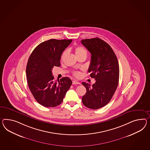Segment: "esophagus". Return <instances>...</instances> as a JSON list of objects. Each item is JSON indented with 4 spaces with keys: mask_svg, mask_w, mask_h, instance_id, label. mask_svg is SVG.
Listing matches in <instances>:
<instances>
[{
    "mask_svg": "<svg viewBox=\"0 0 150 150\" xmlns=\"http://www.w3.org/2000/svg\"><path fill=\"white\" fill-rule=\"evenodd\" d=\"M72 84L73 85L81 84V83L79 82H78V81H72Z\"/></svg>",
    "mask_w": 150,
    "mask_h": 150,
    "instance_id": "obj_1",
    "label": "esophagus"
}]
</instances>
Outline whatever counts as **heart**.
Masks as SVG:
<instances>
[{
	"mask_svg": "<svg viewBox=\"0 0 150 150\" xmlns=\"http://www.w3.org/2000/svg\"><path fill=\"white\" fill-rule=\"evenodd\" d=\"M74 53L78 57H79L81 55H86L87 54V52H86V50H85L84 47L81 46H78L76 47L74 49ZM67 54V50H65L62 55V57H61V60H63L64 59V58H65L66 55ZM73 76H75L77 78H79L81 76V73L80 72H78V71H75L73 73Z\"/></svg>",
	"mask_w": 150,
	"mask_h": 150,
	"instance_id": "heart-1",
	"label": "heart"
}]
</instances>
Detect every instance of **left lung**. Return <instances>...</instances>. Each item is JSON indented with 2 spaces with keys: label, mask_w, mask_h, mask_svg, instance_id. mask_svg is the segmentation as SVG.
<instances>
[{
  "label": "left lung",
  "mask_w": 150,
  "mask_h": 150,
  "mask_svg": "<svg viewBox=\"0 0 150 150\" xmlns=\"http://www.w3.org/2000/svg\"><path fill=\"white\" fill-rule=\"evenodd\" d=\"M81 43L91 54L88 71L96 80L92 86L82 83L86 89L82 102L90 109H98L110 102L118 86V60L111 47L100 39L81 40Z\"/></svg>",
  "instance_id": "8db88e82"
}]
</instances>
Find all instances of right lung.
Instances as JSON below:
<instances>
[{
  "mask_svg": "<svg viewBox=\"0 0 150 150\" xmlns=\"http://www.w3.org/2000/svg\"><path fill=\"white\" fill-rule=\"evenodd\" d=\"M72 40L50 39L35 48L26 68L28 84L36 100L45 107H55L62 103L72 84L68 77L54 81L52 69L60 66L64 50Z\"/></svg>",
  "mask_w": 150,
  "mask_h": 150,
  "instance_id": "1",
  "label": "right lung"
}]
</instances>
